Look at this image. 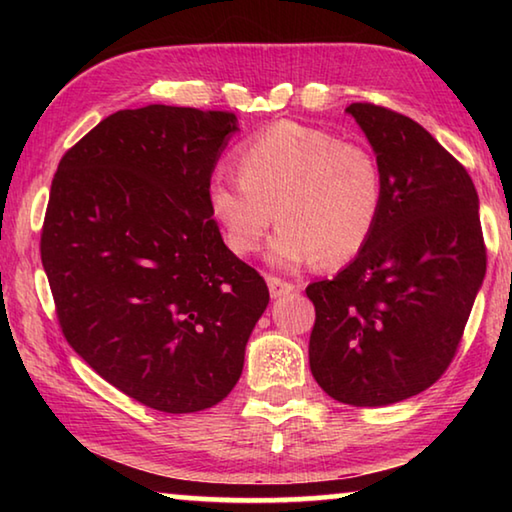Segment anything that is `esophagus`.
<instances>
[{"mask_svg": "<svg viewBox=\"0 0 512 512\" xmlns=\"http://www.w3.org/2000/svg\"><path fill=\"white\" fill-rule=\"evenodd\" d=\"M268 291H271V298H282V296H287V293L296 291V284H291L287 280H280V277L271 275V277H268Z\"/></svg>", "mask_w": 512, "mask_h": 512, "instance_id": "34e87169", "label": "esophagus"}]
</instances>
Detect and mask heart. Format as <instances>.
I'll use <instances>...</instances> for the list:
<instances>
[{
	"label": "heart",
	"instance_id": "1",
	"mask_svg": "<svg viewBox=\"0 0 512 512\" xmlns=\"http://www.w3.org/2000/svg\"><path fill=\"white\" fill-rule=\"evenodd\" d=\"M235 167L239 178L216 176L207 187V210L230 253H257L275 219L268 259L284 268L345 264L375 235L384 173L366 144L275 121L239 146Z\"/></svg>",
	"mask_w": 512,
	"mask_h": 512
}]
</instances>
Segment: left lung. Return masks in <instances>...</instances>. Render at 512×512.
Returning <instances> with one entry per match:
<instances>
[{
  "mask_svg": "<svg viewBox=\"0 0 512 512\" xmlns=\"http://www.w3.org/2000/svg\"><path fill=\"white\" fill-rule=\"evenodd\" d=\"M348 112L379 158L384 205L368 246L307 287L309 368L334 400L386 406L427 391L454 361L488 255L463 164L400 112Z\"/></svg>",
  "mask_w": 512,
  "mask_h": 512,
  "instance_id": "1",
  "label": "left lung"
}]
</instances>
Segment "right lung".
Wrapping results in <instances>:
<instances>
[{
    "label": "right lung",
    "mask_w": 512,
    "mask_h": 512,
    "mask_svg": "<svg viewBox=\"0 0 512 512\" xmlns=\"http://www.w3.org/2000/svg\"><path fill=\"white\" fill-rule=\"evenodd\" d=\"M235 112L153 106L99 121L51 180L40 255L67 343L92 370L164 413L235 388L268 305L230 253L207 187Z\"/></svg>",
    "instance_id": "add662e5"
}]
</instances>
